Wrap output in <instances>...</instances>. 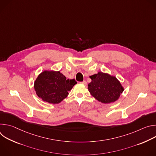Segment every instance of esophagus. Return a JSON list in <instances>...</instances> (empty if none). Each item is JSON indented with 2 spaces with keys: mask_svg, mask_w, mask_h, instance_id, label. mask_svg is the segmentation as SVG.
Wrapping results in <instances>:
<instances>
[{
  "mask_svg": "<svg viewBox=\"0 0 156 156\" xmlns=\"http://www.w3.org/2000/svg\"><path fill=\"white\" fill-rule=\"evenodd\" d=\"M81 83H82V84H84V85H86V84H87V82L85 81V80H84L83 81H82V82H81Z\"/></svg>",
  "mask_w": 156,
  "mask_h": 156,
  "instance_id": "34e87169",
  "label": "esophagus"
}]
</instances>
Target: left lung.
I'll return each instance as SVG.
<instances>
[{
	"instance_id": "left-lung-1",
	"label": "left lung",
	"mask_w": 156,
	"mask_h": 156,
	"mask_svg": "<svg viewBox=\"0 0 156 156\" xmlns=\"http://www.w3.org/2000/svg\"><path fill=\"white\" fill-rule=\"evenodd\" d=\"M91 82L88 84V90L98 101L109 104L116 101L124 89L115 76L99 72L90 76Z\"/></svg>"
}]
</instances>
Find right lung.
I'll use <instances>...</instances> for the list:
<instances>
[{
  "label": "right lung",
  "mask_w": 156,
  "mask_h": 156,
  "mask_svg": "<svg viewBox=\"0 0 156 156\" xmlns=\"http://www.w3.org/2000/svg\"><path fill=\"white\" fill-rule=\"evenodd\" d=\"M77 82L66 79L60 71L45 70L39 75L34 81L36 94L42 101L50 104H58L67 97Z\"/></svg>",
  "instance_id": "1"
}]
</instances>
